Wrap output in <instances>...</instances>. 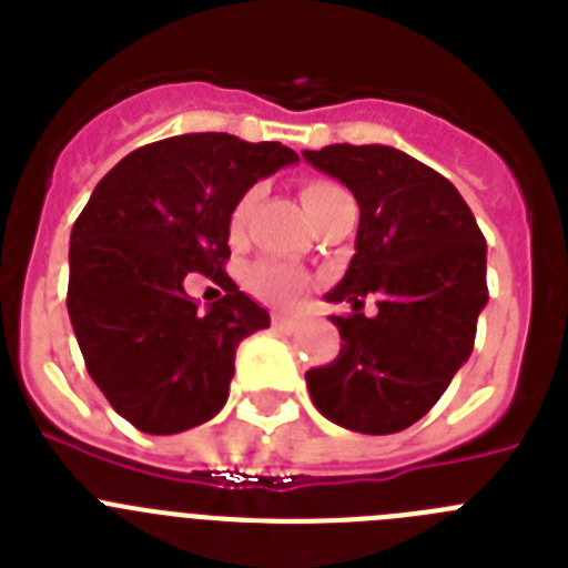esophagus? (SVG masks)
Instances as JSON below:
<instances>
[{
	"label": "esophagus",
	"instance_id": "34e87169",
	"mask_svg": "<svg viewBox=\"0 0 568 568\" xmlns=\"http://www.w3.org/2000/svg\"><path fill=\"white\" fill-rule=\"evenodd\" d=\"M273 327L281 329V333H293V329L301 327V318H295V315H273Z\"/></svg>",
	"mask_w": 568,
	"mask_h": 568
}]
</instances>
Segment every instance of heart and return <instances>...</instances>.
I'll use <instances>...</instances> for the list:
<instances>
[{"label":"heart","instance_id":"heart-1","mask_svg":"<svg viewBox=\"0 0 568 568\" xmlns=\"http://www.w3.org/2000/svg\"><path fill=\"white\" fill-rule=\"evenodd\" d=\"M338 193L344 190L338 184H329V182H307L304 190H301V202H304V210L307 215H313L315 210L324 207L329 199H335ZM255 204V190L244 193L235 202L233 213H230V235L239 239L244 233V224L250 219V210ZM250 287L261 295V298L273 301V304H281V307H290L295 301L301 298L304 287H307V278L298 273V270L287 267V264H278V261H261L255 264L253 273H250Z\"/></svg>","mask_w":568,"mask_h":568}]
</instances>
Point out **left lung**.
<instances>
[{
  "label": "left lung",
  "instance_id": "8db88e82",
  "mask_svg": "<svg viewBox=\"0 0 568 568\" xmlns=\"http://www.w3.org/2000/svg\"><path fill=\"white\" fill-rule=\"evenodd\" d=\"M361 207L355 255L327 301L341 353L307 373L315 409L364 435H393L424 418L475 344L489 301L486 239L455 184L386 144L304 150ZM376 295L379 313H359Z\"/></svg>",
  "mask_w": 568,
  "mask_h": 568
}]
</instances>
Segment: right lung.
<instances>
[{
    "label": "right lung",
    "instance_id": "right-lung-1",
    "mask_svg": "<svg viewBox=\"0 0 568 568\" xmlns=\"http://www.w3.org/2000/svg\"><path fill=\"white\" fill-rule=\"evenodd\" d=\"M278 142L187 133L124 155L70 233L68 315L90 378L148 435H175L224 406L235 349L270 327L227 273L230 213L258 179L295 164ZM202 272L225 290L207 311L183 293Z\"/></svg>",
    "mask_w": 568,
    "mask_h": 568
}]
</instances>
